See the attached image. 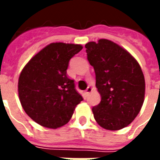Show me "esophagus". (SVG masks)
Wrapping results in <instances>:
<instances>
[{
    "instance_id": "34e87169",
    "label": "esophagus",
    "mask_w": 160,
    "mask_h": 160,
    "mask_svg": "<svg viewBox=\"0 0 160 160\" xmlns=\"http://www.w3.org/2000/svg\"><path fill=\"white\" fill-rule=\"evenodd\" d=\"M92 88L91 87H88L87 88V90L85 91V93L87 94V95H89V94L92 92Z\"/></svg>"
}]
</instances>
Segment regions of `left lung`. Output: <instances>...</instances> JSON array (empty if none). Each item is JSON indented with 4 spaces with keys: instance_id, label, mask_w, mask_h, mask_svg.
I'll return each mask as SVG.
<instances>
[{
    "instance_id": "1",
    "label": "left lung",
    "mask_w": 160,
    "mask_h": 160,
    "mask_svg": "<svg viewBox=\"0 0 160 160\" xmlns=\"http://www.w3.org/2000/svg\"><path fill=\"white\" fill-rule=\"evenodd\" d=\"M85 47L101 96L100 103L92 108L95 120L108 130L127 127L144 102L145 78L141 66L126 49L111 40L89 42Z\"/></svg>"
}]
</instances>
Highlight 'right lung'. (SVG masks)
Wrapping results in <instances>:
<instances>
[{
  "label": "right lung",
  "instance_id": "add662e5",
  "mask_svg": "<svg viewBox=\"0 0 160 160\" xmlns=\"http://www.w3.org/2000/svg\"><path fill=\"white\" fill-rule=\"evenodd\" d=\"M82 45L52 42L30 60L20 73L19 98L24 111L42 127L57 128L67 124L83 100L74 80L67 75L70 59Z\"/></svg>",
  "mask_w": 160,
  "mask_h": 160
}]
</instances>
